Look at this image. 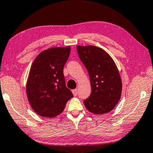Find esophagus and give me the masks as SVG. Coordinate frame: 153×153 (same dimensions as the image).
Wrapping results in <instances>:
<instances>
[{
  "label": "esophagus",
  "mask_w": 153,
  "mask_h": 153,
  "mask_svg": "<svg viewBox=\"0 0 153 153\" xmlns=\"http://www.w3.org/2000/svg\"><path fill=\"white\" fill-rule=\"evenodd\" d=\"M72 93L73 94V95H74V96H77V94H78V90H77V89L73 90H72Z\"/></svg>",
  "instance_id": "34e87169"
}]
</instances>
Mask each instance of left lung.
I'll return each instance as SVG.
<instances>
[{
  "instance_id": "1",
  "label": "left lung",
  "mask_w": 153,
  "mask_h": 153,
  "mask_svg": "<svg viewBox=\"0 0 153 153\" xmlns=\"http://www.w3.org/2000/svg\"><path fill=\"white\" fill-rule=\"evenodd\" d=\"M79 57L87 68L90 96L84 100L87 109L95 114L111 111L121 96L122 82L117 65L107 52L95 46H77Z\"/></svg>"
}]
</instances>
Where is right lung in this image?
Listing matches in <instances>:
<instances>
[{"instance_id":"obj_1","label":"right lung","mask_w":153,"mask_h":153,"mask_svg":"<svg viewBox=\"0 0 153 153\" xmlns=\"http://www.w3.org/2000/svg\"><path fill=\"white\" fill-rule=\"evenodd\" d=\"M70 52L69 46L50 48L42 51L32 63L27 81V97L34 111L41 117H56L73 97L63 75Z\"/></svg>"}]
</instances>
